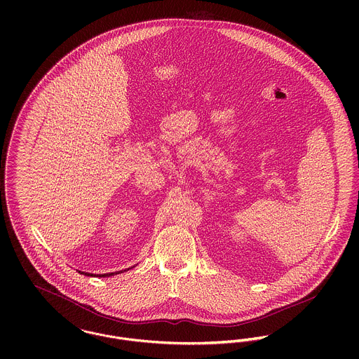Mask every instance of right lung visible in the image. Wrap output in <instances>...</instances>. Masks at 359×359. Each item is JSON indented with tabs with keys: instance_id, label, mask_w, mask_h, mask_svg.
Masks as SVG:
<instances>
[{
	"instance_id": "1",
	"label": "right lung",
	"mask_w": 359,
	"mask_h": 359,
	"mask_svg": "<svg viewBox=\"0 0 359 359\" xmlns=\"http://www.w3.org/2000/svg\"><path fill=\"white\" fill-rule=\"evenodd\" d=\"M135 266H137V264H135V265H133L131 268H127V269H123V271H116V272H109V273H90V272H84V271H79V273L86 275V276H98V278H104V276H113V275H117V273H123V272H126V271H128V269H133V268H135Z\"/></svg>"
}]
</instances>
